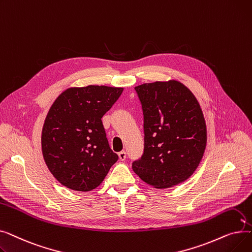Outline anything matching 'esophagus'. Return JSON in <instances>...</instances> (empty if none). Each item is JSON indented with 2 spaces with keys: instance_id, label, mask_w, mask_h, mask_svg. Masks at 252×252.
Returning a JSON list of instances; mask_svg holds the SVG:
<instances>
[{
  "instance_id": "obj_1",
  "label": "esophagus",
  "mask_w": 252,
  "mask_h": 252,
  "mask_svg": "<svg viewBox=\"0 0 252 252\" xmlns=\"http://www.w3.org/2000/svg\"><path fill=\"white\" fill-rule=\"evenodd\" d=\"M118 157H119V159H121L122 161H124L126 158V151H121L118 153Z\"/></svg>"
}]
</instances>
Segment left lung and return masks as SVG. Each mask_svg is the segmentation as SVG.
Instances as JSON below:
<instances>
[{"instance_id":"1","label":"left lung","mask_w":252,"mask_h":252,"mask_svg":"<svg viewBox=\"0 0 252 252\" xmlns=\"http://www.w3.org/2000/svg\"><path fill=\"white\" fill-rule=\"evenodd\" d=\"M144 114V154L131 167L156 189L175 187L199 165L207 131L202 109L184 84L169 79L135 87Z\"/></svg>"}]
</instances>
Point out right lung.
<instances>
[{"instance_id": "right-lung-1", "label": "right lung", "mask_w": 252, "mask_h": 252, "mask_svg": "<svg viewBox=\"0 0 252 252\" xmlns=\"http://www.w3.org/2000/svg\"><path fill=\"white\" fill-rule=\"evenodd\" d=\"M124 88L90 85L64 90L53 102L42 129L44 160L66 188L96 189L117 161L101 118Z\"/></svg>"}]
</instances>
